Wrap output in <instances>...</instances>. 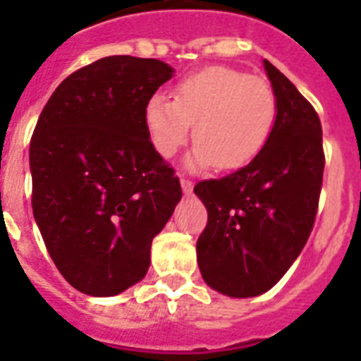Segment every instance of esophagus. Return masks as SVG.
Segmentation results:
<instances>
[{
    "label": "esophagus",
    "mask_w": 361,
    "mask_h": 361,
    "mask_svg": "<svg viewBox=\"0 0 361 361\" xmlns=\"http://www.w3.org/2000/svg\"><path fill=\"white\" fill-rule=\"evenodd\" d=\"M181 189H183V192H185V195H191L192 192V185H195V183H192L191 180H187V178H181Z\"/></svg>",
    "instance_id": "obj_1"
}]
</instances>
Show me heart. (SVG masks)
Here are the masks:
<instances>
[{
  "mask_svg": "<svg viewBox=\"0 0 361 361\" xmlns=\"http://www.w3.org/2000/svg\"><path fill=\"white\" fill-rule=\"evenodd\" d=\"M277 116V99L268 82L232 67H206L181 78L174 101L161 93L146 104L153 147L174 157L191 135L187 166L204 170L245 166L266 146Z\"/></svg>",
  "mask_w": 361,
  "mask_h": 361,
  "instance_id": "obj_1",
  "label": "heart"
}]
</instances>
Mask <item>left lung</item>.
Returning a JSON list of instances; mask_svg holds the SVG:
<instances>
[{"label":"left lung","mask_w":361,"mask_h":361,"mask_svg":"<svg viewBox=\"0 0 361 361\" xmlns=\"http://www.w3.org/2000/svg\"><path fill=\"white\" fill-rule=\"evenodd\" d=\"M277 116L251 163L195 185L208 209L197 241L202 279L231 298L269 290L286 274L313 231L324 152L319 114L277 67L264 59Z\"/></svg>","instance_id":"8db88e82"}]
</instances>
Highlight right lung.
<instances>
[{
    "label": "right lung",
    "mask_w": 361,
    "mask_h": 361,
    "mask_svg": "<svg viewBox=\"0 0 361 361\" xmlns=\"http://www.w3.org/2000/svg\"><path fill=\"white\" fill-rule=\"evenodd\" d=\"M172 76L159 59L109 56L67 76L39 116L33 217L59 274L87 296L144 279L153 238L180 202L146 125L147 101Z\"/></svg>",
    "instance_id": "1"
}]
</instances>
